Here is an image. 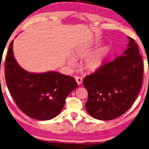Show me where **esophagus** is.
Wrapping results in <instances>:
<instances>
[{
    "label": "esophagus",
    "instance_id": "34e87169",
    "mask_svg": "<svg viewBox=\"0 0 149 149\" xmlns=\"http://www.w3.org/2000/svg\"><path fill=\"white\" fill-rule=\"evenodd\" d=\"M75 79H76L77 83H78V84H79V85L82 84V78H80V77H79V76H76V77H75Z\"/></svg>",
    "mask_w": 149,
    "mask_h": 149
}]
</instances>
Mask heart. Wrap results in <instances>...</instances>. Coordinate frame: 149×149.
Returning <instances> with one entry per match:
<instances>
[{
	"instance_id": "1",
	"label": "heart",
	"mask_w": 149,
	"mask_h": 149,
	"mask_svg": "<svg viewBox=\"0 0 149 149\" xmlns=\"http://www.w3.org/2000/svg\"><path fill=\"white\" fill-rule=\"evenodd\" d=\"M79 54H82V52L79 51L78 52ZM103 58H104V52L100 51L95 53V54L92 55L86 61L85 67L87 70L90 71H95L100 68L103 63ZM69 64L71 66H75L76 65V61L74 58H71L69 60Z\"/></svg>"
}]
</instances>
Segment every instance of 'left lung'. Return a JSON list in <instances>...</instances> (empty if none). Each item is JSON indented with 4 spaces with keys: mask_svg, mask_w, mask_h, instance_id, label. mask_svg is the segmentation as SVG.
Listing matches in <instances>:
<instances>
[{
    "mask_svg": "<svg viewBox=\"0 0 149 149\" xmlns=\"http://www.w3.org/2000/svg\"><path fill=\"white\" fill-rule=\"evenodd\" d=\"M127 48L121 56L104 63L83 80L88 91L85 104L90 116L100 120L118 118L129 110L142 84L143 62L137 43L128 37Z\"/></svg>",
    "mask_w": 149,
    "mask_h": 149,
    "instance_id": "left-lung-1",
    "label": "left lung"
}]
</instances>
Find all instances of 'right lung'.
<instances>
[{"label":"right lung","instance_id":"obj_1","mask_svg":"<svg viewBox=\"0 0 149 149\" xmlns=\"http://www.w3.org/2000/svg\"><path fill=\"white\" fill-rule=\"evenodd\" d=\"M9 45L5 64V80L18 108L30 118L48 120L57 116L65 106V100L78 86L73 77L50 71L30 73L17 63Z\"/></svg>","mask_w":149,"mask_h":149}]
</instances>
